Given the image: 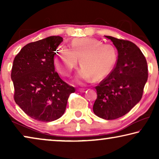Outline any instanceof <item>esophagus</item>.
Returning a JSON list of instances; mask_svg holds the SVG:
<instances>
[{
  "instance_id": "1",
  "label": "esophagus",
  "mask_w": 159,
  "mask_h": 159,
  "mask_svg": "<svg viewBox=\"0 0 159 159\" xmlns=\"http://www.w3.org/2000/svg\"><path fill=\"white\" fill-rule=\"evenodd\" d=\"M84 90H85V89H84V88H78V89H77L78 92H80V93L84 92Z\"/></svg>"
}]
</instances>
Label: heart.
I'll use <instances>...</instances> for the list:
<instances>
[{"instance_id": "b5f03b06", "label": "heart", "mask_w": 159, "mask_h": 159, "mask_svg": "<svg viewBox=\"0 0 159 159\" xmlns=\"http://www.w3.org/2000/svg\"><path fill=\"white\" fill-rule=\"evenodd\" d=\"M82 66L78 73V82L103 79L111 72L117 61V51L114 45L103 44L95 38H76L69 49L62 48L57 52L54 64L58 72L69 76L77 64Z\"/></svg>"}]
</instances>
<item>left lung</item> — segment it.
I'll use <instances>...</instances> for the list:
<instances>
[{
	"mask_svg": "<svg viewBox=\"0 0 159 159\" xmlns=\"http://www.w3.org/2000/svg\"><path fill=\"white\" fill-rule=\"evenodd\" d=\"M118 51L114 70L95 87L97 99L93 112L112 120L127 114L142 98L148 80V66L140 48L129 40L106 36Z\"/></svg>",
	"mask_w": 159,
	"mask_h": 159,
	"instance_id": "obj_1",
	"label": "left lung"
}]
</instances>
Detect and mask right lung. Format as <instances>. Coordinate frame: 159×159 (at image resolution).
<instances>
[{
	"instance_id": "add662e5",
	"label": "right lung",
	"mask_w": 159,
	"mask_h": 159,
	"mask_svg": "<svg viewBox=\"0 0 159 159\" xmlns=\"http://www.w3.org/2000/svg\"><path fill=\"white\" fill-rule=\"evenodd\" d=\"M63 41L51 36L28 43L15 56L11 70L14 101L23 111L37 121L49 122L64 114L74 87L55 71L54 55Z\"/></svg>"
}]
</instances>
